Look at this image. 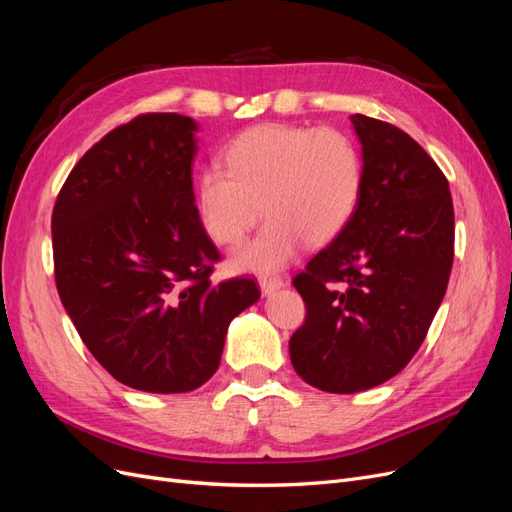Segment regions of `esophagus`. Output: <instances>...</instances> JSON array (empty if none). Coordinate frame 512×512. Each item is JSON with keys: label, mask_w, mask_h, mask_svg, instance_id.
<instances>
[{"label": "esophagus", "mask_w": 512, "mask_h": 512, "mask_svg": "<svg viewBox=\"0 0 512 512\" xmlns=\"http://www.w3.org/2000/svg\"><path fill=\"white\" fill-rule=\"evenodd\" d=\"M258 286H260V292L265 294V297H269V294H273L275 290L284 288V280H282V277H262Z\"/></svg>", "instance_id": "34e87169"}]
</instances>
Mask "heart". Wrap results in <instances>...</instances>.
I'll list each match as a JSON object with an SVG mask.
<instances>
[{
  "label": "heart",
  "instance_id": "obj_1",
  "mask_svg": "<svg viewBox=\"0 0 512 512\" xmlns=\"http://www.w3.org/2000/svg\"><path fill=\"white\" fill-rule=\"evenodd\" d=\"M196 181V205L209 237L239 245L267 213V224L232 256L230 267L275 273L307 245L337 239L363 196L365 168L352 136L337 128L262 123L241 132Z\"/></svg>",
  "mask_w": 512,
  "mask_h": 512
}]
</instances>
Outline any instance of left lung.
<instances>
[{
	"mask_svg": "<svg viewBox=\"0 0 512 512\" xmlns=\"http://www.w3.org/2000/svg\"><path fill=\"white\" fill-rule=\"evenodd\" d=\"M365 168L352 222L294 277L305 301L290 337L297 374L320 391L374 389L421 348L453 267L448 181L427 151L391 123L352 115Z\"/></svg>",
	"mask_w": 512,
	"mask_h": 512,
	"instance_id": "1",
	"label": "left lung"
}]
</instances>
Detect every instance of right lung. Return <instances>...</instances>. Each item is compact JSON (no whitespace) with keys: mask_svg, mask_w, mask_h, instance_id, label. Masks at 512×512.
Returning <instances> with one entry per match:
<instances>
[{"mask_svg":"<svg viewBox=\"0 0 512 512\" xmlns=\"http://www.w3.org/2000/svg\"><path fill=\"white\" fill-rule=\"evenodd\" d=\"M198 123L151 113L108 132L72 168L53 209L59 299L96 361L145 393H188L220 367L254 280L209 282L220 260L198 218Z\"/></svg>","mask_w":512,"mask_h":512,"instance_id":"right-lung-1","label":"right lung"}]
</instances>
